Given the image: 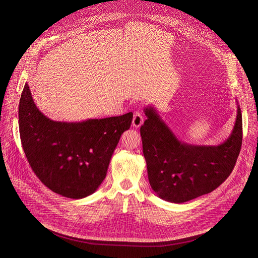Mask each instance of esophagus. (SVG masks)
<instances>
[{
	"instance_id": "34e87169",
	"label": "esophagus",
	"mask_w": 258,
	"mask_h": 258,
	"mask_svg": "<svg viewBox=\"0 0 258 258\" xmlns=\"http://www.w3.org/2000/svg\"><path fill=\"white\" fill-rule=\"evenodd\" d=\"M144 121V117L142 116V113L140 111H137L136 113L134 114V118H133V125L134 127H140L143 124Z\"/></svg>"
}]
</instances>
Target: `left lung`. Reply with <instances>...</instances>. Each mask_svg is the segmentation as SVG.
Here are the masks:
<instances>
[{"instance_id": "1", "label": "left lung", "mask_w": 258, "mask_h": 258, "mask_svg": "<svg viewBox=\"0 0 258 258\" xmlns=\"http://www.w3.org/2000/svg\"><path fill=\"white\" fill-rule=\"evenodd\" d=\"M140 128L148 181L162 200L185 203L218 188L232 172L242 142V119L220 145H192L179 140L153 106Z\"/></svg>"}]
</instances>
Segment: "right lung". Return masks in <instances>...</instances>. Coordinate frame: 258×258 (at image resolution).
I'll use <instances>...</instances> for the list:
<instances>
[{
    "instance_id": "1",
    "label": "right lung",
    "mask_w": 258,
    "mask_h": 258,
    "mask_svg": "<svg viewBox=\"0 0 258 258\" xmlns=\"http://www.w3.org/2000/svg\"><path fill=\"white\" fill-rule=\"evenodd\" d=\"M132 120L133 113L80 122L51 120L36 107L28 85L20 99V136L32 170L52 191L75 200L97 190Z\"/></svg>"
}]
</instances>
